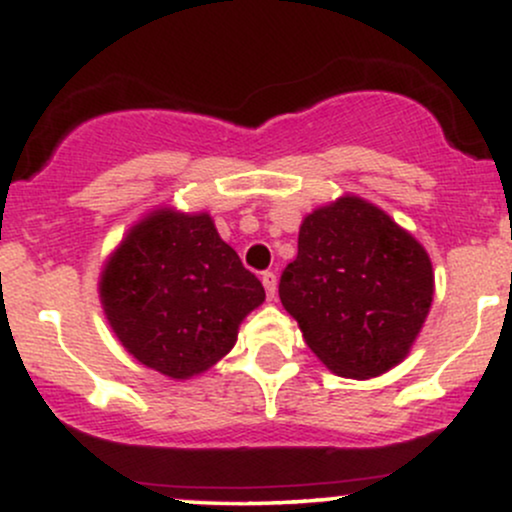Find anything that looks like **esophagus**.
Wrapping results in <instances>:
<instances>
[{
  "label": "esophagus",
  "mask_w": 512,
  "mask_h": 512,
  "mask_svg": "<svg viewBox=\"0 0 512 512\" xmlns=\"http://www.w3.org/2000/svg\"><path fill=\"white\" fill-rule=\"evenodd\" d=\"M262 284H264V291H267V298L272 301L276 296V274L274 272H264L262 274Z\"/></svg>",
  "instance_id": "obj_1"
}]
</instances>
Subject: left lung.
Instances as JSON below:
<instances>
[{"mask_svg":"<svg viewBox=\"0 0 512 512\" xmlns=\"http://www.w3.org/2000/svg\"><path fill=\"white\" fill-rule=\"evenodd\" d=\"M433 289L424 245L380 207L344 195L303 219L279 298L332 373L368 380L407 358Z\"/></svg>","mask_w":512,"mask_h":512,"instance_id":"8db88e82","label":"left lung"}]
</instances>
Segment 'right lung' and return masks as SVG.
Returning a JSON list of instances; mask_svg holds the SVG:
<instances>
[{
    "label": "right lung",
    "mask_w": 512,
    "mask_h": 512,
    "mask_svg": "<svg viewBox=\"0 0 512 512\" xmlns=\"http://www.w3.org/2000/svg\"><path fill=\"white\" fill-rule=\"evenodd\" d=\"M103 313L122 346L161 375L190 380L219 363L264 301L255 274L207 211L154 209L103 264Z\"/></svg>",
    "instance_id": "add662e5"
}]
</instances>
